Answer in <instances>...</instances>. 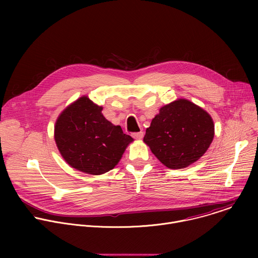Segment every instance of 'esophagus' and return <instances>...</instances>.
I'll use <instances>...</instances> for the list:
<instances>
[{"mask_svg":"<svg viewBox=\"0 0 258 258\" xmlns=\"http://www.w3.org/2000/svg\"><path fill=\"white\" fill-rule=\"evenodd\" d=\"M144 137V133L140 132V133H134L133 134V138H135L136 140H141Z\"/></svg>","mask_w":258,"mask_h":258,"instance_id":"34e87169","label":"esophagus"}]
</instances>
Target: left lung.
<instances>
[{
	"label": "left lung",
	"instance_id": "obj_1",
	"mask_svg": "<svg viewBox=\"0 0 258 258\" xmlns=\"http://www.w3.org/2000/svg\"><path fill=\"white\" fill-rule=\"evenodd\" d=\"M214 137L211 116L186 99L160 108L146 130L144 142L166 167L185 168L207 151Z\"/></svg>",
	"mask_w": 258,
	"mask_h": 258
}]
</instances>
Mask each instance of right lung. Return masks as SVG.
<instances>
[{
  "instance_id": "1",
  "label": "right lung",
  "mask_w": 258,
  "mask_h": 258,
  "mask_svg": "<svg viewBox=\"0 0 258 258\" xmlns=\"http://www.w3.org/2000/svg\"><path fill=\"white\" fill-rule=\"evenodd\" d=\"M87 96L66 107L55 123L54 138L64 160L73 168L102 174L114 168L134 139L102 114Z\"/></svg>"
}]
</instances>
